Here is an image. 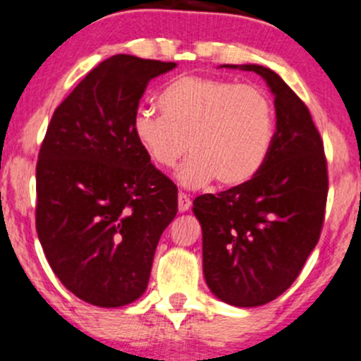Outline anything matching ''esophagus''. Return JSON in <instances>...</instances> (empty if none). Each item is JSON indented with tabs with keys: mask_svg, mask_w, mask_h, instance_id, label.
<instances>
[{
	"mask_svg": "<svg viewBox=\"0 0 361 361\" xmlns=\"http://www.w3.org/2000/svg\"><path fill=\"white\" fill-rule=\"evenodd\" d=\"M177 201H179V212H188L191 208V197H189V195H185V192L179 191Z\"/></svg>",
	"mask_w": 361,
	"mask_h": 361,
	"instance_id": "34e87169",
	"label": "esophagus"
}]
</instances>
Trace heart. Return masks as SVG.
Instances as JSON below:
<instances>
[{"label": "heart", "instance_id": "heart-1", "mask_svg": "<svg viewBox=\"0 0 361 361\" xmlns=\"http://www.w3.org/2000/svg\"><path fill=\"white\" fill-rule=\"evenodd\" d=\"M161 115L139 111L133 134L146 157L172 169L192 151L179 179L246 184L265 165L275 137V108L265 89L204 75H180L158 94Z\"/></svg>", "mask_w": 361, "mask_h": 361}]
</instances>
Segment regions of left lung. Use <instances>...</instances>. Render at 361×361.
Instances as JSON below:
<instances>
[{
  "label": "left lung",
  "mask_w": 361,
  "mask_h": 361,
  "mask_svg": "<svg viewBox=\"0 0 361 361\" xmlns=\"http://www.w3.org/2000/svg\"><path fill=\"white\" fill-rule=\"evenodd\" d=\"M241 68L262 75L275 96L272 149L253 179L197 196L192 212L203 228L208 288L228 305L250 308L289 289L319 243L329 173L324 141L300 96L270 68Z\"/></svg>",
  "instance_id": "obj_1"
}]
</instances>
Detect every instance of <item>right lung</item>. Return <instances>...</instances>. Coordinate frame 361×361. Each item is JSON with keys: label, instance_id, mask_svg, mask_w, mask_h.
I'll list each match as a JSON object with an SVG mask.
<instances>
[{"label": "right lung", "instance_id": "obj_1", "mask_svg": "<svg viewBox=\"0 0 361 361\" xmlns=\"http://www.w3.org/2000/svg\"><path fill=\"white\" fill-rule=\"evenodd\" d=\"M173 67L110 56L58 104L42 139L37 238L61 284L86 303L117 308L137 300L177 213V185L133 134L148 82Z\"/></svg>", "mask_w": 361, "mask_h": 361}]
</instances>
